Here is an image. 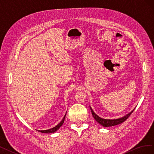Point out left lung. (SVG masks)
Segmentation results:
<instances>
[{"instance_id":"obj_1","label":"left lung","mask_w":154,"mask_h":154,"mask_svg":"<svg viewBox=\"0 0 154 154\" xmlns=\"http://www.w3.org/2000/svg\"><path fill=\"white\" fill-rule=\"evenodd\" d=\"M90 109H91V112H92L93 118H94L96 119V121L97 123H99L100 125H101L102 126H103V127H112V126H115V125H117L122 123L123 122H125V121H126L129 118V116H130V114H131L133 112V111L134 110V109L131 112L128 113V114L125 116L124 117H123V118H119V119H106L101 118L99 117L98 116H97L94 112V111L92 110V108H91V106H90Z\"/></svg>"}]
</instances>
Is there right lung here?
I'll return each instance as SVG.
<instances>
[{
	"mask_svg": "<svg viewBox=\"0 0 154 154\" xmlns=\"http://www.w3.org/2000/svg\"><path fill=\"white\" fill-rule=\"evenodd\" d=\"M66 114L65 115V116L63 117V119L61 121V122H60L58 125L56 126V127H53V128H51V129H49V130H38V132H42V133H47V134L53 133V132H56V131H57V130L63 125V122H64V120H65V118H66Z\"/></svg>",
	"mask_w": 154,
	"mask_h": 154,
	"instance_id": "add662e5",
	"label": "right lung"
}]
</instances>
